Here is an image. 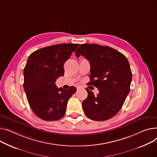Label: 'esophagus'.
<instances>
[{"label":"esophagus","instance_id":"esophagus-1","mask_svg":"<svg viewBox=\"0 0 157 157\" xmlns=\"http://www.w3.org/2000/svg\"><path fill=\"white\" fill-rule=\"evenodd\" d=\"M76 88H77V90H81V89H82V86H80V85L77 86H76Z\"/></svg>","mask_w":157,"mask_h":157}]
</instances>
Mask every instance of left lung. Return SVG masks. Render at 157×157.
<instances>
[{"instance_id":"1","label":"left lung","mask_w":157,"mask_h":157,"mask_svg":"<svg viewBox=\"0 0 157 157\" xmlns=\"http://www.w3.org/2000/svg\"><path fill=\"white\" fill-rule=\"evenodd\" d=\"M75 55L89 60V85L99 91L95 97L86 89L88 97L82 102L85 113L93 121L110 119L121 110L130 91L132 72L127 58L110 47L88 44L80 45Z\"/></svg>"}]
</instances>
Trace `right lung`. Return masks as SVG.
<instances>
[{
  "instance_id": "1",
  "label": "right lung",
  "mask_w": 157,
  "mask_h": 157,
  "mask_svg": "<svg viewBox=\"0 0 157 157\" xmlns=\"http://www.w3.org/2000/svg\"><path fill=\"white\" fill-rule=\"evenodd\" d=\"M79 44H57L35 51L24 69V90L29 105L41 119L57 121L64 116L69 99L76 91L58 88L55 84L64 76V65Z\"/></svg>"
}]
</instances>
